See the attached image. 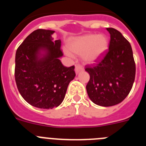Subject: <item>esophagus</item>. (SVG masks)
Segmentation results:
<instances>
[{"label":"esophagus","mask_w":146,"mask_h":146,"mask_svg":"<svg viewBox=\"0 0 146 146\" xmlns=\"http://www.w3.org/2000/svg\"><path fill=\"white\" fill-rule=\"evenodd\" d=\"M84 69V68H83V66L81 65H80V64H76L75 65V72L76 73H79L80 72H81V71H82Z\"/></svg>","instance_id":"34e87169"}]
</instances>
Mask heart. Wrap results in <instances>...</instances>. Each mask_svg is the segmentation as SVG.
<instances>
[{"label": "heart", "instance_id": "obj_1", "mask_svg": "<svg viewBox=\"0 0 146 146\" xmlns=\"http://www.w3.org/2000/svg\"><path fill=\"white\" fill-rule=\"evenodd\" d=\"M108 39L104 35L87 34L72 39L68 44L69 50L75 55H82L87 63H94L101 58L108 49ZM67 55L72 54L65 50Z\"/></svg>", "mask_w": 146, "mask_h": 146}]
</instances>
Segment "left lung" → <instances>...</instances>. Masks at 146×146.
I'll use <instances>...</instances> for the list:
<instances>
[{
  "instance_id": "1",
  "label": "left lung",
  "mask_w": 146,
  "mask_h": 146,
  "mask_svg": "<svg viewBox=\"0 0 146 146\" xmlns=\"http://www.w3.org/2000/svg\"><path fill=\"white\" fill-rule=\"evenodd\" d=\"M107 31L110 34L109 50L96 64L86 67L90 74L88 95L94 104L102 107L119 104L128 96L136 72L129 42L116 29Z\"/></svg>"
}]
</instances>
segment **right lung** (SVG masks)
I'll return each mask as SVG.
<instances>
[{
  "label": "right lung",
  "instance_id": "obj_1",
  "mask_svg": "<svg viewBox=\"0 0 146 146\" xmlns=\"http://www.w3.org/2000/svg\"><path fill=\"white\" fill-rule=\"evenodd\" d=\"M54 31L38 29L17 50L15 76L17 87L31 105L41 109L57 108L64 101L74 66H64L60 40L53 41Z\"/></svg>",
  "mask_w": 146,
  "mask_h": 146
}]
</instances>
